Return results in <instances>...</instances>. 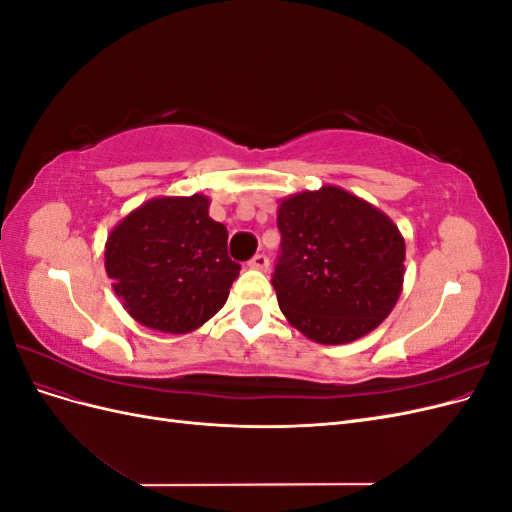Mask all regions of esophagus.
<instances>
[{
	"instance_id": "esophagus-1",
	"label": "esophagus",
	"mask_w": 512,
	"mask_h": 512,
	"mask_svg": "<svg viewBox=\"0 0 512 512\" xmlns=\"http://www.w3.org/2000/svg\"><path fill=\"white\" fill-rule=\"evenodd\" d=\"M250 269H258V271H267L269 269V258L265 254H256L250 260Z\"/></svg>"
}]
</instances>
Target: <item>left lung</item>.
<instances>
[{"mask_svg":"<svg viewBox=\"0 0 512 512\" xmlns=\"http://www.w3.org/2000/svg\"><path fill=\"white\" fill-rule=\"evenodd\" d=\"M273 288L294 329L324 346L380 327L404 288L406 241L389 215L337 185L280 200Z\"/></svg>","mask_w":512,"mask_h":512,"instance_id":"left-lung-1","label":"left lung"}]
</instances>
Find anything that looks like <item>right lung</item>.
<instances>
[{
    "mask_svg": "<svg viewBox=\"0 0 512 512\" xmlns=\"http://www.w3.org/2000/svg\"><path fill=\"white\" fill-rule=\"evenodd\" d=\"M203 194L158 196L130 211L106 239L104 267L123 309L147 329L183 335L224 307L241 267L228 230Z\"/></svg>",
    "mask_w": 512,
    "mask_h": 512,
    "instance_id": "add662e5",
    "label": "right lung"
}]
</instances>
